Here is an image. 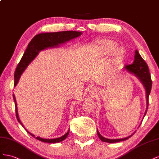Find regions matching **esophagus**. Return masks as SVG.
Masks as SVG:
<instances>
[{
  "mask_svg": "<svg viewBox=\"0 0 159 159\" xmlns=\"http://www.w3.org/2000/svg\"><path fill=\"white\" fill-rule=\"evenodd\" d=\"M96 90H94V89H93L92 90V92H91V93H94V92L96 91Z\"/></svg>",
  "mask_w": 159,
  "mask_h": 159,
  "instance_id": "esophagus-1",
  "label": "esophagus"
}]
</instances>
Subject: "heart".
<instances>
[{"label": "heart", "mask_w": 159, "mask_h": 159, "mask_svg": "<svg viewBox=\"0 0 159 159\" xmlns=\"http://www.w3.org/2000/svg\"><path fill=\"white\" fill-rule=\"evenodd\" d=\"M87 57L91 60H98L111 56L112 62H117L126 55V50L118 47V43L111 39L97 40L87 47Z\"/></svg>", "instance_id": "obj_1"}]
</instances>
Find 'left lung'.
I'll return each mask as SVG.
<instances>
[{
    "label": "left lung",
    "instance_id": "obj_1",
    "mask_svg": "<svg viewBox=\"0 0 159 159\" xmlns=\"http://www.w3.org/2000/svg\"><path fill=\"white\" fill-rule=\"evenodd\" d=\"M124 69L129 72V73L134 75L137 78L140 80V82L142 83L143 87L145 89V92H146V99H147V109L145 111L144 116L146 115V113L147 111V108L148 106V97L150 94L151 88H152V80L150 72H149L148 67L147 65V63L143 60V58L140 55L137 50L135 51L134 54V60L133 62V64L125 65L124 66ZM135 133V132H134ZM134 133L133 134H134ZM97 134L99 139H101L102 142L109 143H115L120 141H123V140H127L130 137L133 135L131 134L129 137L123 138V139H107L105 137H102V136L99 133L98 130H97Z\"/></svg>",
    "mask_w": 159,
    "mask_h": 159
}]
</instances>
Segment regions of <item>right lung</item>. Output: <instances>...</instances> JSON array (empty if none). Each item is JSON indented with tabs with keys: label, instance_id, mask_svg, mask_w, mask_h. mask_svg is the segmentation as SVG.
<instances>
[{
	"label": "right lung",
	"instance_id": "1",
	"mask_svg": "<svg viewBox=\"0 0 159 159\" xmlns=\"http://www.w3.org/2000/svg\"><path fill=\"white\" fill-rule=\"evenodd\" d=\"M82 34L81 32L77 31H62V32H56V33H40L35 36V37L30 40V42L28 44V47L26 49V51L22 56L20 62L18 65L15 74V84L14 86L16 87V84L19 83L20 77L21 75L23 73V72L26 69V67L29 66L30 63L33 61L34 58L37 57L39 53L43 51V50L47 49L49 48H55L60 46L61 44H64L69 40L75 39L79 37ZM13 98L15 102V111H16V119L20 122V124L24 126L19 119V114H18V108L17 104L16 101V98L15 94H13ZM25 130L28 132L32 137L37 139L40 141L44 143H57L64 140L69 135V130L68 132L61 137L51 139H43L41 137H36L35 135L29 133L26 129Z\"/></svg>",
	"mask_w": 159,
	"mask_h": 159
}]
</instances>
